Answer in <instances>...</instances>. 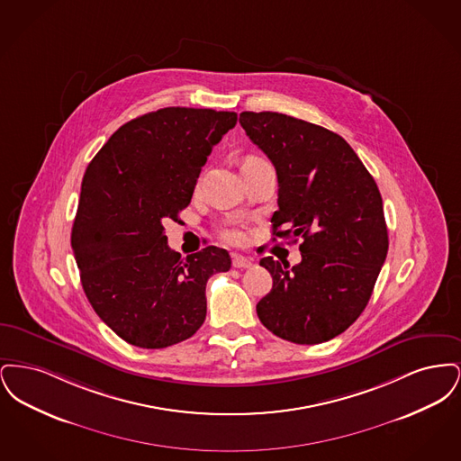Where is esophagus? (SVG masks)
<instances>
[{"mask_svg": "<svg viewBox=\"0 0 461 461\" xmlns=\"http://www.w3.org/2000/svg\"><path fill=\"white\" fill-rule=\"evenodd\" d=\"M231 264H233V267L245 269V267H250V266H252V261L247 259V258H243V256H233V258H231Z\"/></svg>", "mask_w": 461, "mask_h": 461, "instance_id": "34e87169", "label": "esophagus"}]
</instances>
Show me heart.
I'll use <instances>...</instances> for the list:
<instances>
[{
    "label": "heart",
    "mask_w": 461,
    "mask_h": 461,
    "mask_svg": "<svg viewBox=\"0 0 461 461\" xmlns=\"http://www.w3.org/2000/svg\"><path fill=\"white\" fill-rule=\"evenodd\" d=\"M254 160H261V158H258V157H249V158H245L243 164L254 162ZM220 235L222 240L228 241V243H231V245H239V243L243 241V231H241V228L235 226V224H226V226H222L220 230Z\"/></svg>",
    "instance_id": "1"
}]
</instances>
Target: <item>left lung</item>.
Returning a JSON list of instances; mask_svg holds the SVG:
<instances>
[{
    "instance_id": "obj_1",
    "label": "left lung",
    "mask_w": 461,
    "mask_h": 461,
    "mask_svg": "<svg viewBox=\"0 0 461 461\" xmlns=\"http://www.w3.org/2000/svg\"><path fill=\"white\" fill-rule=\"evenodd\" d=\"M240 124L278 176L273 240L303 239L301 263L261 259L273 288L258 316L288 342H327L365 311L387 258L378 186L337 132L278 112H241Z\"/></svg>"
}]
</instances>
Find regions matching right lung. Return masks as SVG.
<instances>
[{
	"instance_id": "right-lung-1",
	"label": "right lung",
	"mask_w": 461,
	"mask_h": 461,
	"mask_svg": "<svg viewBox=\"0 0 461 461\" xmlns=\"http://www.w3.org/2000/svg\"><path fill=\"white\" fill-rule=\"evenodd\" d=\"M235 112L166 107L121 126L93 157L72 224V250L95 312L136 348L190 339L207 312L205 285L231 267L214 245L185 259L164 221L188 207L198 175Z\"/></svg>"
}]
</instances>
